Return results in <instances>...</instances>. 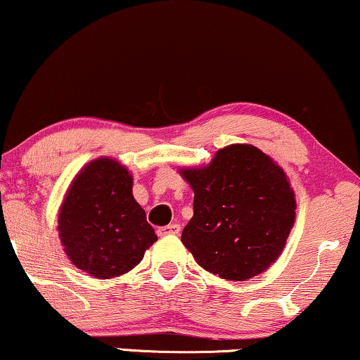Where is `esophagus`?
<instances>
[{"instance_id": "esophagus-1", "label": "esophagus", "mask_w": 360, "mask_h": 360, "mask_svg": "<svg viewBox=\"0 0 360 360\" xmlns=\"http://www.w3.org/2000/svg\"><path fill=\"white\" fill-rule=\"evenodd\" d=\"M180 233V226L179 224H169V226H164V228L159 229V234L160 236H167V234H179Z\"/></svg>"}]
</instances>
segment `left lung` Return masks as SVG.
<instances>
[{
  "label": "left lung",
  "instance_id": "8db88e82",
  "mask_svg": "<svg viewBox=\"0 0 360 360\" xmlns=\"http://www.w3.org/2000/svg\"><path fill=\"white\" fill-rule=\"evenodd\" d=\"M180 175L193 190V218L181 243L201 267L228 280H248L272 265L295 224L297 200L272 157L250 144H231L203 167Z\"/></svg>",
  "mask_w": 360,
  "mask_h": 360
}]
</instances>
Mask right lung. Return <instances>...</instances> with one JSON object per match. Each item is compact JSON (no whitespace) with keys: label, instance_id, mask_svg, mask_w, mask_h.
Masks as SVG:
<instances>
[{"label":"right lung","instance_id":"add662e5","mask_svg":"<svg viewBox=\"0 0 360 360\" xmlns=\"http://www.w3.org/2000/svg\"><path fill=\"white\" fill-rule=\"evenodd\" d=\"M57 223L70 262L95 278L127 274L157 240L132 195L131 172L111 157L91 160L78 172Z\"/></svg>","mask_w":360,"mask_h":360}]
</instances>
